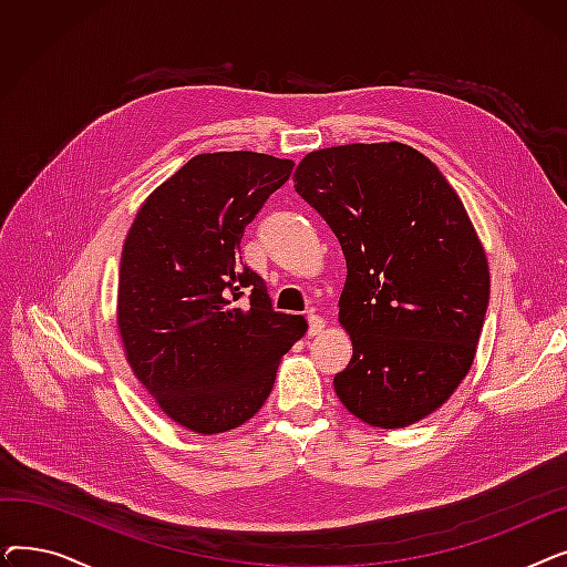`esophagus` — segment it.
<instances>
[{"label":"esophagus","instance_id":"obj_1","mask_svg":"<svg viewBox=\"0 0 567 567\" xmlns=\"http://www.w3.org/2000/svg\"><path fill=\"white\" fill-rule=\"evenodd\" d=\"M323 326H326L323 317H319L315 312L308 315V336H319L323 331Z\"/></svg>","mask_w":567,"mask_h":567}]
</instances>
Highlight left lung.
I'll list each match as a JSON object with an SVG mask.
<instances>
[{
  "instance_id": "1",
  "label": "left lung",
  "mask_w": 567,
  "mask_h": 567,
  "mask_svg": "<svg viewBox=\"0 0 567 567\" xmlns=\"http://www.w3.org/2000/svg\"><path fill=\"white\" fill-rule=\"evenodd\" d=\"M293 188L347 259L340 323L353 355L340 402L372 427L419 423L466 377L489 303V268L439 167L400 142L308 154Z\"/></svg>"
}]
</instances>
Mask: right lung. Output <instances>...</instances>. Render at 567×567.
<instances>
[{
    "label": "right lung",
    "mask_w": 567,
    "mask_h": 567,
    "mask_svg": "<svg viewBox=\"0 0 567 567\" xmlns=\"http://www.w3.org/2000/svg\"><path fill=\"white\" fill-rule=\"evenodd\" d=\"M291 169L266 154H199L148 195L126 236L116 308L126 359L169 419L197 434L252 419L282 353L308 331L301 315L274 310L238 255Z\"/></svg>",
    "instance_id": "add662e5"
}]
</instances>
